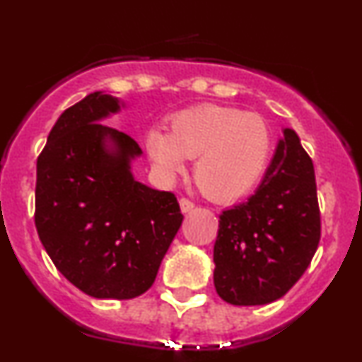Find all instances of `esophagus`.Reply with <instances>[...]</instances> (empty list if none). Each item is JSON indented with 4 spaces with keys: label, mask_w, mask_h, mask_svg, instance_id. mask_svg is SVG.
I'll use <instances>...</instances> for the list:
<instances>
[{
    "label": "esophagus",
    "mask_w": 362,
    "mask_h": 362,
    "mask_svg": "<svg viewBox=\"0 0 362 362\" xmlns=\"http://www.w3.org/2000/svg\"><path fill=\"white\" fill-rule=\"evenodd\" d=\"M195 207V204L192 201H189V199H185V197H182L180 199V209H182V213H190V211H192Z\"/></svg>",
    "instance_id": "esophagus-1"
}]
</instances>
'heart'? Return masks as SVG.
I'll return each mask as SVG.
<instances>
[{"instance_id":"heart-1","label":"heart","mask_w":362,"mask_h":362,"mask_svg":"<svg viewBox=\"0 0 362 362\" xmlns=\"http://www.w3.org/2000/svg\"><path fill=\"white\" fill-rule=\"evenodd\" d=\"M146 151L165 177L195 161L194 178L214 202H235L255 189L267 168L271 132L264 119L230 107L201 105L178 112L170 134L155 127L146 134Z\"/></svg>"}]
</instances>
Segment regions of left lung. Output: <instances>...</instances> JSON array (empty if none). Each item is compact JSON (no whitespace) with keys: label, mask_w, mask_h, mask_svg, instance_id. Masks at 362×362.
Segmentation results:
<instances>
[{"label":"left lung","mask_w":362,"mask_h":362,"mask_svg":"<svg viewBox=\"0 0 362 362\" xmlns=\"http://www.w3.org/2000/svg\"><path fill=\"white\" fill-rule=\"evenodd\" d=\"M320 231L313 161L286 127L255 194L219 216L216 293L236 306L279 300L308 269Z\"/></svg>","instance_id":"8db88e82"}]
</instances>
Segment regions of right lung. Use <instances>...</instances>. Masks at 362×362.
I'll list each match as a JSON object with an SVG mask.
<instances>
[{
	"label": "right lung",
	"instance_id": "right-lung-1",
	"mask_svg": "<svg viewBox=\"0 0 362 362\" xmlns=\"http://www.w3.org/2000/svg\"><path fill=\"white\" fill-rule=\"evenodd\" d=\"M119 98L95 91L66 109L37 158L35 228L54 265L98 300L151 288L184 216L177 197L134 180L141 148L103 126Z\"/></svg>",
	"mask_w": 362,
	"mask_h": 362
}]
</instances>
